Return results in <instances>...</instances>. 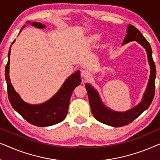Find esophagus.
I'll return each mask as SVG.
<instances>
[{
    "mask_svg": "<svg viewBox=\"0 0 160 160\" xmlns=\"http://www.w3.org/2000/svg\"><path fill=\"white\" fill-rule=\"evenodd\" d=\"M81 76H82L84 78H87L89 77L90 74H89V73L87 71V70H82V71H81Z\"/></svg>",
    "mask_w": 160,
    "mask_h": 160,
    "instance_id": "34e87169",
    "label": "esophagus"
}]
</instances>
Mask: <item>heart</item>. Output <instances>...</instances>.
<instances>
[{"instance_id":"1","label":"heart","mask_w":160,"mask_h":160,"mask_svg":"<svg viewBox=\"0 0 160 160\" xmlns=\"http://www.w3.org/2000/svg\"><path fill=\"white\" fill-rule=\"evenodd\" d=\"M100 35L99 34H93L90 35L88 37V41L89 43H95L100 39Z\"/></svg>"}]
</instances>
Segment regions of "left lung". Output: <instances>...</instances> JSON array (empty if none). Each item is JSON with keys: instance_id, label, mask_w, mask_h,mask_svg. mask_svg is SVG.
Segmentation results:
<instances>
[{"instance_id": "8db88e82", "label": "left lung", "mask_w": 160, "mask_h": 160, "mask_svg": "<svg viewBox=\"0 0 160 160\" xmlns=\"http://www.w3.org/2000/svg\"><path fill=\"white\" fill-rule=\"evenodd\" d=\"M137 41L146 49L147 53L148 63L150 65V77L147 87L144 93L142 101L130 110L124 112H118L107 108L102 103L99 94L90 84H86L87 95L90 105L92 113L98 121L115 128H119L130 124L138 117L144 111L146 110L152 103L155 93V78H156V67L152 58V51L150 43L144 38L141 32L132 25H128L127 28V35L122 45L130 41Z\"/></svg>"}]
</instances>
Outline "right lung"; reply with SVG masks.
Listing matches in <instances>:
<instances>
[{
  "mask_svg": "<svg viewBox=\"0 0 160 160\" xmlns=\"http://www.w3.org/2000/svg\"><path fill=\"white\" fill-rule=\"evenodd\" d=\"M34 27L45 28V25L33 22H27ZM25 26L23 25V28ZM20 30V32L22 30ZM15 41V40H14ZM14 41L12 42L14 43ZM11 47L8 54V62L5 68V78L7 84L8 97L13 108L18 112L26 121L37 127H48L62 122L65 119L68 110V106L72 93L74 89L81 83L80 71L72 74L65 80L59 91L43 103L31 105L25 102L14 90L9 78Z\"/></svg>",
  "mask_w": 160,
  "mask_h": 160,
  "instance_id": "obj_1",
  "label": "right lung"
}]
</instances>
